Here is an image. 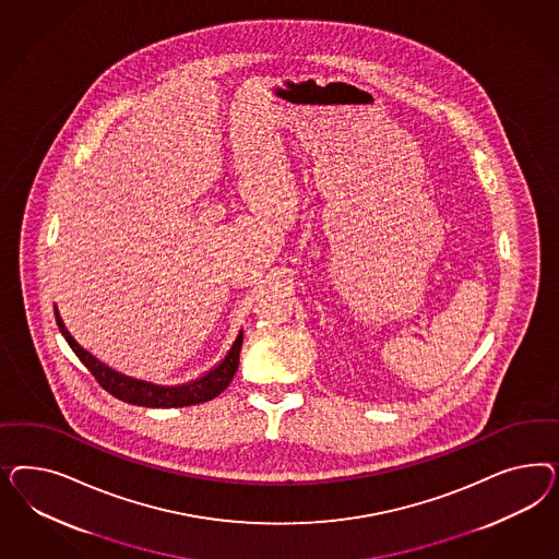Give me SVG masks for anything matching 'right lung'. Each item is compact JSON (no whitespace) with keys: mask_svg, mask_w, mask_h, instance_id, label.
I'll use <instances>...</instances> for the list:
<instances>
[{"mask_svg":"<svg viewBox=\"0 0 559 559\" xmlns=\"http://www.w3.org/2000/svg\"><path fill=\"white\" fill-rule=\"evenodd\" d=\"M55 320L59 325V332L63 334V338L68 340L71 350L84 362L87 371L96 377V381L104 390L127 404L143 407L197 406V404H203V402L217 397L221 391L227 390V385L231 383L237 367H239V350H241V342H243V330H239L227 355L223 356L211 371H206L201 377L182 383V385H157L152 381H143V379L129 377L124 372L115 371L108 365L100 362L92 353H87L84 346H80L78 340L69 334L57 305H55Z\"/></svg>","mask_w":559,"mask_h":559,"instance_id":"right-lung-1","label":"right lung"}]
</instances>
